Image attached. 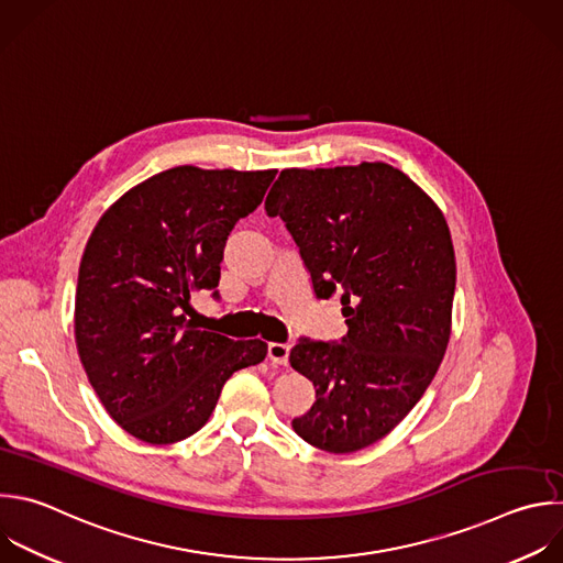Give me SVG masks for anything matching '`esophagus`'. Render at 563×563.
Listing matches in <instances>:
<instances>
[{"instance_id":"34e87169","label":"esophagus","mask_w":563,"mask_h":563,"mask_svg":"<svg viewBox=\"0 0 563 563\" xmlns=\"http://www.w3.org/2000/svg\"><path fill=\"white\" fill-rule=\"evenodd\" d=\"M267 355H269V360L274 364H287V360H289V344H285V342H269Z\"/></svg>"}]
</instances>
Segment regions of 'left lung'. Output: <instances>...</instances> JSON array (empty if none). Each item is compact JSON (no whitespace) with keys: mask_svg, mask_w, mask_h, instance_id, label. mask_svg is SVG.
I'll use <instances>...</instances> for the list:
<instances>
[{"mask_svg":"<svg viewBox=\"0 0 563 563\" xmlns=\"http://www.w3.org/2000/svg\"><path fill=\"white\" fill-rule=\"evenodd\" d=\"M265 210L280 217L313 294H340L346 335L300 338L291 366L316 387L294 431L316 449L353 453L391 433L444 357L455 252L440 208L389 163L283 169Z\"/></svg>","mask_w":563,"mask_h":563,"instance_id":"8db88e82","label":"left lung"}]
</instances>
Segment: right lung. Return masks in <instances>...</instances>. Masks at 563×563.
Returning <instances> with one entry per match:
<instances>
[{
    "label": "right lung",
    "instance_id": "right-lung-1",
    "mask_svg": "<svg viewBox=\"0 0 563 563\" xmlns=\"http://www.w3.org/2000/svg\"><path fill=\"white\" fill-rule=\"evenodd\" d=\"M274 176L178 165L132 187L92 230L75 296L77 351L101 405L136 440L195 435L232 373L265 360L263 340L234 342L185 313L197 291L219 298L228 236Z\"/></svg>",
    "mask_w": 563,
    "mask_h": 563
}]
</instances>
